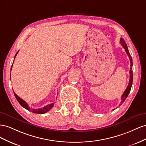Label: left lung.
Masks as SVG:
<instances>
[{
    "label": "left lung",
    "instance_id": "1",
    "mask_svg": "<svg viewBox=\"0 0 146 146\" xmlns=\"http://www.w3.org/2000/svg\"><path fill=\"white\" fill-rule=\"evenodd\" d=\"M120 43H121L122 46H123V48L125 49V51L126 53L127 54V55L129 57V59H130V80H129V83H128V85L127 87V89L125 90V92H123V94H122L121 98H122V101H121V103H123L125 100V99L127 98V97H128V95L130 93V92L131 90V86H132V83H133V70H132V66H133V62H132V58L131 56L130 55V52H129L128 51V49L127 46L125 42V41L123 38H120Z\"/></svg>",
    "mask_w": 146,
    "mask_h": 146
}]
</instances>
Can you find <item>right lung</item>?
Here are the masks:
<instances>
[{
    "label": "right lung",
    "instance_id": "obj_1",
    "mask_svg": "<svg viewBox=\"0 0 146 146\" xmlns=\"http://www.w3.org/2000/svg\"><path fill=\"white\" fill-rule=\"evenodd\" d=\"M18 52H17V53L16 54L15 57H16V55H17ZM14 60H15V59H14ZM12 66H13V65H12ZM11 68H12V66H11ZM14 94H15V96L16 100H17L18 102L21 105L23 108H24L25 109H26L28 111H30L34 112V113H35V114H44V113H46V112H47L48 111H49L51 109V108L54 106V103H52L49 104V105H46V106L42 108H39V109H31V108L29 106V105H27V103L26 102L23 100L21 98L19 97H18V95H16L15 92H14Z\"/></svg>",
    "mask_w": 146,
    "mask_h": 146
}]
</instances>
